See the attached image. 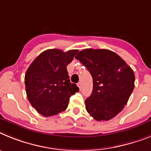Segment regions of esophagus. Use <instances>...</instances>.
Instances as JSON below:
<instances>
[{
	"instance_id": "34e87169",
	"label": "esophagus",
	"mask_w": 151,
	"mask_h": 151,
	"mask_svg": "<svg viewBox=\"0 0 151 151\" xmlns=\"http://www.w3.org/2000/svg\"><path fill=\"white\" fill-rule=\"evenodd\" d=\"M77 86H78V87H79L80 90H81V89H82V83H77Z\"/></svg>"
}]
</instances>
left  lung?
<instances>
[{
  "label": "left lung",
  "mask_w": 151,
  "mask_h": 151,
  "mask_svg": "<svg viewBox=\"0 0 151 151\" xmlns=\"http://www.w3.org/2000/svg\"><path fill=\"white\" fill-rule=\"evenodd\" d=\"M75 58L93 77V92L85 100L87 112L96 121L114 118L123 109L133 91V70L117 54L107 49L86 48Z\"/></svg>",
  "instance_id": "obj_1"
}]
</instances>
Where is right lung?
Segmentation results:
<instances>
[{"instance_id": "right-lung-1", "label": "right lung", "mask_w": 151, "mask_h": 151, "mask_svg": "<svg viewBox=\"0 0 151 151\" xmlns=\"http://www.w3.org/2000/svg\"><path fill=\"white\" fill-rule=\"evenodd\" d=\"M78 50L64 52L48 49L32 61L25 74L27 98L39 114L48 117L68 108L71 95L79 88L69 79L67 66Z\"/></svg>"}]
</instances>
